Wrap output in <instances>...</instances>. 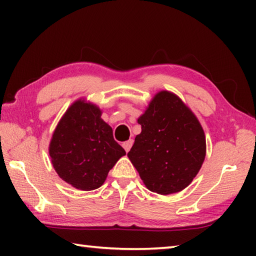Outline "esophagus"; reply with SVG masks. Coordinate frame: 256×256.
I'll use <instances>...</instances> for the list:
<instances>
[{"mask_svg": "<svg viewBox=\"0 0 256 256\" xmlns=\"http://www.w3.org/2000/svg\"><path fill=\"white\" fill-rule=\"evenodd\" d=\"M132 144H133V140H132V138H130V140H128V141H125V142H123V144H122V146H123V148L125 149V151H126V152H128V151H130V149H131V146H132Z\"/></svg>", "mask_w": 256, "mask_h": 256, "instance_id": "obj_1", "label": "esophagus"}]
</instances>
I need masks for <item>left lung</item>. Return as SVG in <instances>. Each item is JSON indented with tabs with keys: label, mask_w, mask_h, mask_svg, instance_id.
Here are the masks:
<instances>
[{
	"label": "left lung",
	"mask_w": 256,
	"mask_h": 256,
	"mask_svg": "<svg viewBox=\"0 0 256 256\" xmlns=\"http://www.w3.org/2000/svg\"><path fill=\"white\" fill-rule=\"evenodd\" d=\"M141 133L128 154L146 188L158 194L184 190L206 157V136L196 116L174 94L162 92L138 120Z\"/></svg>",
	"instance_id": "left-lung-1"
}]
</instances>
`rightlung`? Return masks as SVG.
<instances>
[{
  "mask_svg": "<svg viewBox=\"0 0 256 256\" xmlns=\"http://www.w3.org/2000/svg\"><path fill=\"white\" fill-rule=\"evenodd\" d=\"M100 115L97 106L78 100L64 114L52 138L50 156L55 170L78 190L100 188L108 172L125 154Z\"/></svg>",
  "mask_w": 256,
  "mask_h": 256,
  "instance_id": "right-lung-1",
  "label": "right lung"
}]
</instances>
